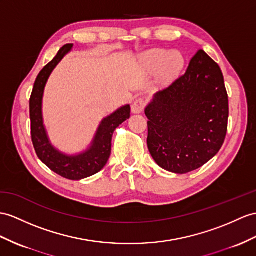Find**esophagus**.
Returning a JSON list of instances; mask_svg holds the SVG:
<instances>
[{"instance_id": "esophagus-1", "label": "esophagus", "mask_w": 256, "mask_h": 256, "mask_svg": "<svg viewBox=\"0 0 256 256\" xmlns=\"http://www.w3.org/2000/svg\"><path fill=\"white\" fill-rule=\"evenodd\" d=\"M144 108H146L144 98H136V101L132 103V113H134V114H139V113H141L143 110H144Z\"/></svg>"}]
</instances>
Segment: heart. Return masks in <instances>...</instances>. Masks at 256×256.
<instances>
[{"instance_id": "b5f03b06", "label": "heart", "mask_w": 256, "mask_h": 256, "mask_svg": "<svg viewBox=\"0 0 256 256\" xmlns=\"http://www.w3.org/2000/svg\"><path fill=\"white\" fill-rule=\"evenodd\" d=\"M141 62L148 70L154 72L160 68V79L167 81L177 76L184 60L182 53L178 51L166 52L162 48H153L142 55Z\"/></svg>"}]
</instances>
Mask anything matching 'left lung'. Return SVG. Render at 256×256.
<instances>
[{"mask_svg": "<svg viewBox=\"0 0 256 256\" xmlns=\"http://www.w3.org/2000/svg\"><path fill=\"white\" fill-rule=\"evenodd\" d=\"M144 112L148 148L156 164L175 174L200 168L227 134L228 94L220 66L198 50L184 74L158 92Z\"/></svg>", "mask_w": 256, "mask_h": 256, "instance_id": "8db88e82", "label": "left lung"}]
</instances>
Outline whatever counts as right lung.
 Listing matches in <instances>:
<instances>
[{"label":"right lung","mask_w":256,"mask_h":256,"mask_svg":"<svg viewBox=\"0 0 256 256\" xmlns=\"http://www.w3.org/2000/svg\"><path fill=\"white\" fill-rule=\"evenodd\" d=\"M72 44L62 48L55 58L43 67L36 77L29 101L31 140L38 158L50 170L70 180H80L98 172L108 163L112 150V136L115 129L130 117V105H124L104 118L98 128L91 146L78 155H66L50 142L42 120V98L50 74L62 58L70 51Z\"/></svg>","instance_id":"add662e5"}]
</instances>
